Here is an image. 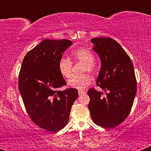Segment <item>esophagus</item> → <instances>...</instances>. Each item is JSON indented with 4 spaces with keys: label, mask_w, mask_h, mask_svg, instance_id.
<instances>
[{
    "label": "esophagus",
    "mask_w": 151,
    "mask_h": 151,
    "mask_svg": "<svg viewBox=\"0 0 151 151\" xmlns=\"http://www.w3.org/2000/svg\"><path fill=\"white\" fill-rule=\"evenodd\" d=\"M79 95H82V94H84V93H86V91H84V90H79Z\"/></svg>",
    "instance_id": "1"
}]
</instances>
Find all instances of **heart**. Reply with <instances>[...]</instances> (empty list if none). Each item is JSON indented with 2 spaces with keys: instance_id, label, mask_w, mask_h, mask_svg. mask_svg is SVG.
<instances>
[{
  "instance_id": "b5f03b06",
  "label": "heart",
  "mask_w": 151,
  "mask_h": 151,
  "mask_svg": "<svg viewBox=\"0 0 151 151\" xmlns=\"http://www.w3.org/2000/svg\"><path fill=\"white\" fill-rule=\"evenodd\" d=\"M72 58L75 61L84 63L83 72H93L95 71V58L92 52L86 48H79L72 52ZM58 69L62 77L68 79L72 74V62L70 59L62 56L59 59L58 62ZM91 82V78L86 74L81 75H73L68 81V84L73 88L82 89L89 85Z\"/></svg>"
}]
</instances>
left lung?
Returning <instances> with one entry per match:
<instances>
[{"mask_svg":"<svg viewBox=\"0 0 151 151\" xmlns=\"http://www.w3.org/2000/svg\"><path fill=\"white\" fill-rule=\"evenodd\" d=\"M101 66L96 84L109 92L94 88L87 91L88 108L93 122L103 128H114L121 124L131 111L136 96L137 83L131 58L116 41L111 37L91 40Z\"/></svg>","mask_w":151,"mask_h":151,"instance_id":"8db88e82","label":"left lung"}]
</instances>
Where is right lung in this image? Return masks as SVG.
I'll return each instance as SVG.
<instances>
[{
	"label": "right lung",
	"instance_id": "1",
	"mask_svg": "<svg viewBox=\"0 0 151 151\" xmlns=\"http://www.w3.org/2000/svg\"><path fill=\"white\" fill-rule=\"evenodd\" d=\"M72 45L65 39L44 40L26 54L19 73V91L29 116L37 126L53 132L67 125L79 94L74 88L58 90L67 84L58 71V60Z\"/></svg>",
	"mask_w": 151,
	"mask_h": 151
}]
</instances>
